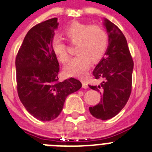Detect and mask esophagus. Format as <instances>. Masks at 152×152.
I'll use <instances>...</instances> for the list:
<instances>
[{
    "label": "esophagus",
    "mask_w": 152,
    "mask_h": 152,
    "mask_svg": "<svg viewBox=\"0 0 152 152\" xmlns=\"http://www.w3.org/2000/svg\"><path fill=\"white\" fill-rule=\"evenodd\" d=\"M81 82H82V84H83V88H88V85H87V83L86 82H85L84 80H82V81H81Z\"/></svg>",
    "instance_id": "34e87169"
}]
</instances>
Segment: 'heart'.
Returning <instances> with one entry per match:
<instances>
[{"label":"heart","mask_w":152,"mask_h":152,"mask_svg":"<svg viewBox=\"0 0 152 152\" xmlns=\"http://www.w3.org/2000/svg\"><path fill=\"white\" fill-rule=\"evenodd\" d=\"M65 35L72 42H77L76 53L65 66L64 72L69 76H83L91 67V59L97 60L105 53L108 45V34L99 25H90L75 22L65 29ZM52 50L61 62L69 59L65 42L59 37H55L51 43Z\"/></svg>","instance_id":"heart-1"}]
</instances>
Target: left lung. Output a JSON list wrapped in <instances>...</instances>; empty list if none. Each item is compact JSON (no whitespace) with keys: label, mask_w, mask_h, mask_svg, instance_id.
<instances>
[{"label":"left lung","mask_w":152,"mask_h":152,"mask_svg":"<svg viewBox=\"0 0 152 152\" xmlns=\"http://www.w3.org/2000/svg\"><path fill=\"white\" fill-rule=\"evenodd\" d=\"M103 26L108 34V46L104 56L93 71L95 79H102L99 85L89 87L100 91L99 104L90 107L94 117L107 120L115 116L128 102L132 87L134 61L129 53L127 41L120 29L104 18Z\"/></svg>","instance_id":"obj_1"}]
</instances>
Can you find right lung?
<instances>
[{"instance_id": "right-lung-1", "label": "right lung", "mask_w": 152, "mask_h": 152, "mask_svg": "<svg viewBox=\"0 0 152 152\" xmlns=\"http://www.w3.org/2000/svg\"><path fill=\"white\" fill-rule=\"evenodd\" d=\"M58 25L53 18L29 29L15 59L19 99L29 114L44 122L56 119L67 96L82 87L72 77L58 81L59 64L51 48Z\"/></svg>"}]
</instances>
